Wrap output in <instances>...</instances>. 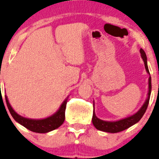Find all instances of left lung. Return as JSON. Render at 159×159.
<instances>
[{"label":"left lung","mask_w":159,"mask_h":159,"mask_svg":"<svg viewBox=\"0 0 159 159\" xmlns=\"http://www.w3.org/2000/svg\"><path fill=\"white\" fill-rule=\"evenodd\" d=\"M140 52H141V57H142L143 61H144V66H145L146 70H147L148 73L150 75L148 67L147 57H146L145 53H144V51L142 50V49L140 50ZM148 84H149L148 96V98L147 100H146L145 102H144V104L143 105L142 107L141 108V109H140L137 113H135L134 115L131 116L127 117V118L123 119V120H120L116 121V122H108V121L102 120L98 119V117L95 116V112H93V116H92V124H93V125L95 126V128H96L97 130H102V131L108 132V133H118V132L123 131V130L129 128L130 127L133 126L134 124L138 123V121L142 118L144 112H146V109H147L148 106L151 92H152V79H151V76L148 80Z\"/></svg>","instance_id":"1"}]
</instances>
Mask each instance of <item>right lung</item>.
<instances>
[{
  "label": "right lung",
  "instance_id": "1",
  "mask_svg": "<svg viewBox=\"0 0 159 159\" xmlns=\"http://www.w3.org/2000/svg\"><path fill=\"white\" fill-rule=\"evenodd\" d=\"M5 100L9 112L11 114L12 117L17 122L19 123L20 124L24 126L25 128L32 132L43 134L50 132L61 127L64 123V120H65V109L66 105L67 102V98H66L65 101L62 103L61 106L56 113L53 114L51 116L48 117V118L43 119V120H31V119H27L21 116L18 113H16L12 109L8 100H7V96H5Z\"/></svg>",
  "mask_w": 159,
  "mask_h": 159
}]
</instances>
